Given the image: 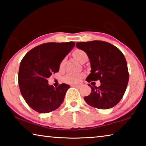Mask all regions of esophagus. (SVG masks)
Masks as SVG:
<instances>
[{
    "mask_svg": "<svg viewBox=\"0 0 146 146\" xmlns=\"http://www.w3.org/2000/svg\"><path fill=\"white\" fill-rule=\"evenodd\" d=\"M72 87H75V88H80L81 85L80 84H73V85H71Z\"/></svg>",
    "mask_w": 146,
    "mask_h": 146,
    "instance_id": "34e87169",
    "label": "esophagus"
}]
</instances>
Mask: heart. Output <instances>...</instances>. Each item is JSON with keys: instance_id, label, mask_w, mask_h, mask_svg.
<instances>
[{"instance_id": "obj_1", "label": "heart", "mask_w": 146, "mask_h": 146, "mask_svg": "<svg viewBox=\"0 0 146 146\" xmlns=\"http://www.w3.org/2000/svg\"><path fill=\"white\" fill-rule=\"evenodd\" d=\"M73 55L75 59H76L79 62L84 63L88 60V55L86 54L85 51L81 49H76L75 51H74L73 53ZM66 63V58H64L61 61L60 64V69L62 70L64 67ZM84 76L83 74H68L67 75L65 76L64 80L66 82L71 84H75L78 83L81 80V79Z\"/></svg>"}]
</instances>
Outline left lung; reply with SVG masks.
I'll list each match as a JSON object with an SVG mask.
<instances>
[{"label": "left lung", "mask_w": 146, "mask_h": 146, "mask_svg": "<svg viewBox=\"0 0 146 146\" xmlns=\"http://www.w3.org/2000/svg\"><path fill=\"white\" fill-rule=\"evenodd\" d=\"M76 46L85 51L90 59L91 73L86 81L100 82L99 87L89 84L91 92L84 98L86 102L101 110L114 107L122 99L129 81L124 55L117 47L104 41L82 42Z\"/></svg>", "instance_id": "obj_1"}]
</instances>
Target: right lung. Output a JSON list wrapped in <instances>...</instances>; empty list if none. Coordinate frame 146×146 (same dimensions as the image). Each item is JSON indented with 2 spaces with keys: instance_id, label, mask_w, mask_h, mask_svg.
Here are the masks:
<instances>
[{
  "instance_id": "add662e5",
  "label": "right lung",
  "mask_w": 146,
  "mask_h": 146,
  "mask_svg": "<svg viewBox=\"0 0 146 146\" xmlns=\"http://www.w3.org/2000/svg\"><path fill=\"white\" fill-rule=\"evenodd\" d=\"M75 45V42L45 43L31 49L20 64L19 86L21 95L31 108L40 113L59 108L70 86L57 88L48 84V78L58 72L60 64Z\"/></svg>"
}]
</instances>
